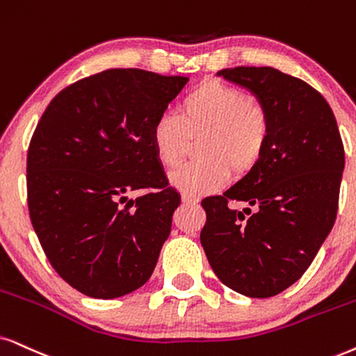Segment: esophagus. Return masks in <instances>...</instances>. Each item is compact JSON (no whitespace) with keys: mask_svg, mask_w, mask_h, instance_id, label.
I'll return each instance as SVG.
<instances>
[{"mask_svg":"<svg viewBox=\"0 0 356 356\" xmlns=\"http://www.w3.org/2000/svg\"><path fill=\"white\" fill-rule=\"evenodd\" d=\"M182 202L186 205H195L197 202H199V199H197V197H193V195H187V193H182Z\"/></svg>","mask_w":356,"mask_h":356,"instance_id":"34e87169","label":"esophagus"}]
</instances>
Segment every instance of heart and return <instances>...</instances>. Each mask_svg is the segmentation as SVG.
Wrapping results in <instances>:
<instances>
[{"label":"heart","mask_w":356,"mask_h":356,"mask_svg":"<svg viewBox=\"0 0 356 356\" xmlns=\"http://www.w3.org/2000/svg\"><path fill=\"white\" fill-rule=\"evenodd\" d=\"M269 136L266 108L220 80H204L184 98L181 116L165 113L154 121L151 141L159 163L174 168L199 143L204 159L169 174L170 186L187 195H204L228 182L232 169L246 174L259 163Z\"/></svg>","instance_id":"heart-1"}]
</instances>
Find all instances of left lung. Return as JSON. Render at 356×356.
<instances>
[{"label":"left lung","instance_id":"left-lung-1","mask_svg":"<svg viewBox=\"0 0 356 356\" xmlns=\"http://www.w3.org/2000/svg\"><path fill=\"white\" fill-rule=\"evenodd\" d=\"M218 77L250 90L269 115L259 163L223 195L202 200L200 243L230 289L271 298L310 266L335 223L345 151L325 98L273 67H235ZM230 200L249 204L230 209Z\"/></svg>","mask_w":356,"mask_h":356}]
</instances>
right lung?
<instances>
[{"instance_id":"1","label":"right lung","mask_w":356,"mask_h":356,"mask_svg":"<svg viewBox=\"0 0 356 356\" xmlns=\"http://www.w3.org/2000/svg\"><path fill=\"white\" fill-rule=\"evenodd\" d=\"M187 82L103 70L62 90L40 116L28 151L31 222L52 268L85 296L120 298L154 271L181 195L151 129ZM139 188L152 192L128 200Z\"/></svg>"}]
</instances>
